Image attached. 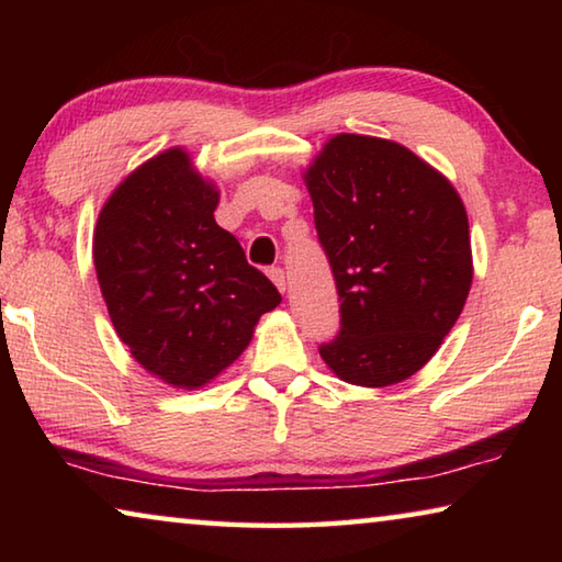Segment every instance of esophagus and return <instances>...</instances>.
Listing matches in <instances>:
<instances>
[{
	"label": "esophagus",
	"mask_w": 562,
	"mask_h": 562,
	"mask_svg": "<svg viewBox=\"0 0 562 562\" xmlns=\"http://www.w3.org/2000/svg\"><path fill=\"white\" fill-rule=\"evenodd\" d=\"M270 280L274 282V288H278L280 292L288 290V278H284V270L282 268H270Z\"/></svg>",
	"instance_id": "1"
}]
</instances>
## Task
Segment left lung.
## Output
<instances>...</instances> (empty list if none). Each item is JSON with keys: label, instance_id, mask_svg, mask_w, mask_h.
Instances as JSON below:
<instances>
[{"label": "left lung", "instance_id": "8db88e82", "mask_svg": "<svg viewBox=\"0 0 562 562\" xmlns=\"http://www.w3.org/2000/svg\"><path fill=\"white\" fill-rule=\"evenodd\" d=\"M339 294L319 357L341 382L416 374L459 319L473 280L469 217L439 170L394 140L339 133L304 173Z\"/></svg>", "mask_w": 562, "mask_h": 562}]
</instances>
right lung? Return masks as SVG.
I'll list each match as a JSON object with an SVG mask.
<instances>
[{"label":"right lung","mask_w":562,"mask_h":562,"mask_svg":"<svg viewBox=\"0 0 562 562\" xmlns=\"http://www.w3.org/2000/svg\"><path fill=\"white\" fill-rule=\"evenodd\" d=\"M217 190L168 148L133 170L103 203L93 265L131 357L166 384L205 386L250 345L282 302L215 223Z\"/></svg>","instance_id":"obj_1"}]
</instances>
